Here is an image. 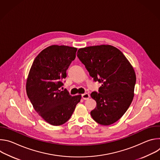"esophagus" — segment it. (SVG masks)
Returning a JSON list of instances; mask_svg holds the SVG:
<instances>
[{
	"label": "esophagus",
	"instance_id": "34e87169",
	"mask_svg": "<svg viewBox=\"0 0 160 160\" xmlns=\"http://www.w3.org/2000/svg\"><path fill=\"white\" fill-rule=\"evenodd\" d=\"M82 99H84V100H87V99H89L90 95H89L88 93H85V94H83L82 95Z\"/></svg>",
	"mask_w": 160,
	"mask_h": 160
}]
</instances>
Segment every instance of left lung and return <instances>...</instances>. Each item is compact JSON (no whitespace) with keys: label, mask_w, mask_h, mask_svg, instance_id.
Instances as JSON below:
<instances>
[{"label":"left lung","mask_w":160,"mask_h":160,"mask_svg":"<svg viewBox=\"0 0 160 160\" xmlns=\"http://www.w3.org/2000/svg\"><path fill=\"white\" fill-rule=\"evenodd\" d=\"M77 54L90 76L102 83L99 92L90 94L97 103L91 116L102 125L115 123L133 98L136 76L133 67L119 49L110 45L81 48Z\"/></svg>","instance_id":"left-lung-1"}]
</instances>
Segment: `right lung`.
<instances>
[{"label":"right lung","instance_id":"right-lung-1","mask_svg":"<svg viewBox=\"0 0 160 160\" xmlns=\"http://www.w3.org/2000/svg\"><path fill=\"white\" fill-rule=\"evenodd\" d=\"M77 51L51 45L38 54L30 68L26 85L28 98L38 115L52 125L66 123L81 99V95L73 97L66 89H60Z\"/></svg>","mask_w":160,"mask_h":160}]
</instances>
